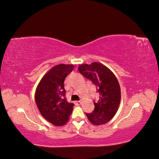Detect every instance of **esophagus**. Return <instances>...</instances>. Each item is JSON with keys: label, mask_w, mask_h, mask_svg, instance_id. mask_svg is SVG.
<instances>
[{"label": "esophagus", "mask_w": 159, "mask_h": 159, "mask_svg": "<svg viewBox=\"0 0 159 159\" xmlns=\"http://www.w3.org/2000/svg\"><path fill=\"white\" fill-rule=\"evenodd\" d=\"M74 103H75L76 105H81V101H75V102H74Z\"/></svg>", "instance_id": "esophagus-1"}]
</instances>
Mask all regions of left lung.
Returning a JSON list of instances; mask_svg holds the SVG:
<instances>
[{"label":"left lung","instance_id":"8db88e82","mask_svg":"<svg viewBox=\"0 0 159 159\" xmlns=\"http://www.w3.org/2000/svg\"><path fill=\"white\" fill-rule=\"evenodd\" d=\"M78 70L92 81L100 95L98 102H93V111L85 115L95 125L107 123L116 114L121 102V88L117 78L108 68L98 62L80 65Z\"/></svg>","mask_w":159,"mask_h":159}]
</instances>
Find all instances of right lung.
I'll return each instance as SVG.
<instances>
[{
  "mask_svg": "<svg viewBox=\"0 0 159 159\" xmlns=\"http://www.w3.org/2000/svg\"><path fill=\"white\" fill-rule=\"evenodd\" d=\"M74 69V65L59 64L53 67L40 80L35 93V101L41 115L55 126L68 122L74 104L65 97L64 82Z\"/></svg>",
  "mask_w": 159,
  "mask_h": 159,
  "instance_id": "right-lung-1",
  "label": "right lung"
}]
</instances>
